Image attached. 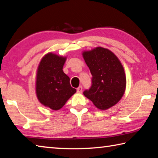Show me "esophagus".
Listing matches in <instances>:
<instances>
[{
    "mask_svg": "<svg viewBox=\"0 0 158 158\" xmlns=\"http://www.w3.org/2000/svg\"><path fill=\"white\" fill-rule=\"evenodd\" d=\"M82 90H83V88H82L81 85H80V86H79L78 88H77V92L78 93H82Z\"/></svg>",
    "mask_w": 158,
    "mask_h": 158,
    "instance_id": "1",
    "label": "esophagus"
}]
</instances>
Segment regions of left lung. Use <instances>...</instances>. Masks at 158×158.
I'll return each instance as SVG.
<instances>
[{"mask_svg": "<svg viewBox=\"0 0 158 158\" xmlns=\"http://www.w3.org/2000/svg\"><path fill=\"white\" fill-rule=\"evenodd\" d=\"M83 57L92 74V85L84 94L95 106L104 110L122 99L127 85L123 65L113 52L97 47L84 51Z\"/></svg>", "mask_w": 158, "mask_h": 158, "instance_id": "1", "label": "left lung"}]
</instances>
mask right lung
Wrapping results in <instances>:
<instances>
[{"label":"right lung","mask_w":158,"mask_h":158,"mask_svg":"<svg viewBox=\"0 0 158 158\" xmlns=\"http://www.w3.org/2000/svg\"><path fill=\"white\" fill-rule=\"evenodd\" d=\"M65 60L66 57L49 52L43 57L37 69V98L54 110L61 109L77 91L71 87L69 77L63 71Z\"/></svg>","instance_id":"1"}]
</instances>
